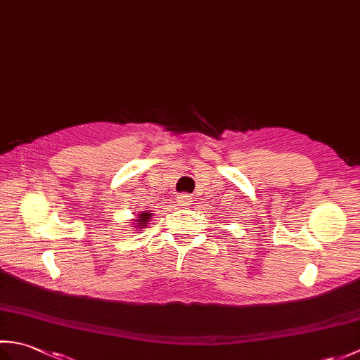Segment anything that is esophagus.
Instances as JSON below:
<instances>
[{
	"label": "esophagus",
	"mask_w": 360,
	"mask_h": 360,
	"mask_svg": "<svg viewBox=\"0 0 360 360\" xmlns=\"http://www.w3.org/2000/svg\"><path fill=\"white\" fill-rule=\"evenodd\" d=\"M178 204L179 205H190V204H192V196L186 195V193L178 195Z\"/></svg>",
	"instance_id": "obj_1"
}]
</instances>
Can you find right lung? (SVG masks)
<instances>
[{
  "instance_id": "add662e5",
  "label": "right lung",
  "mask_w": 360,
  "mask_h": 360,
  "mask_svg": "<svg viewBox=\"0 0 360 360\" xmlns=\"http://www.w3.org/2000/svg\"><path fill=\"white\" fill-rule=\"evenodd\" d=\"M151 218V213H141L139 215V219H136V224H139V226H145V224H148V219Z\"/></svg>"
}]
</instances>
